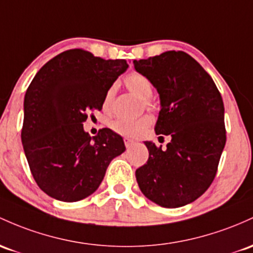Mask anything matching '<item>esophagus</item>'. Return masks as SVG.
<instances>
[{
  "label": "esophagus",
  "mask_w": 253,
  "mask_h": 253,
  "mask_svg": "<svg viewBox=\"0 0 253 253\" xmlns=\"http://www.w3.org/2000/svg\"><path fill=\"white\" fill-rule=\"evenodd\" d=\"M125 145H126V148L127 149H129V148H132L133 145H134V143L135 141L134 140H132V139H129V138H125Z\"/></svg>",
  "instance_id": "esophagus-1"
}]
</instances>
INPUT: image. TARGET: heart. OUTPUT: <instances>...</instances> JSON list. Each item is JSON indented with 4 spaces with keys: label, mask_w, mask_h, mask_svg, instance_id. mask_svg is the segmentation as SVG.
Here are the masks:
<instances>
[{
    "label": "heart",
    "mask_w": 253,
    "mask_h": 253,
    "mask_svg": "<svg viewBox=\"0 0 253 253\" xmlns=\"http://www.w3.org/2000/svg\"><path fill=\"white\" fill-rule=\"evenodd\" d=\"M125 84L127 88L138 96L139 98L149 99L152 96V84L151 82L145 76L140 73H132L125 79ZM114 95V86L108 88L105 92L103 99V107L104 109H108L110 107V102H112ZM151 124V119L149 116H141L138 119H125V118H115L114 120L110 121L109 126L114 132L119 133V134L126 135V137H138V135L143 134L145 129L148 128Z\"/></svg>",
    "instance_id": "b5f03b06"
}]
</instances>
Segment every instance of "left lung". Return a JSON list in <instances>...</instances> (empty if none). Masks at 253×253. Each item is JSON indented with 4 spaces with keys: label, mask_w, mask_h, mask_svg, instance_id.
Here are the masks:
<instances>
[{
    "label": "left lung",
    "mask_w": 253,
    "mask_h": 253,
    "mask_svg": "<svg viewBox=\"0 0 253 253\" xmlns=\"http://www.w3.org/2000/svg\"><path fill=\"white\" fill-rule=\"evenodd\" d=\"M133 65L160 95L155 132L171 138L166 149L144 141L149 160L135 170L138 186L161 207H184L209 188L217 171L226 144L221 93L212 78L184 51H166Z\"/></svg>",
    "instance_id": "1"
}]
</instances>
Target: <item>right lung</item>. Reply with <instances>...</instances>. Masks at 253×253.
I'll return each mask as SVG.
<instances>
[{
	"mask_svg": "<svg viewBox=\"0 0 253 253\" xmlns=\"http://www.w3.org/2000/svg\"><path fill=\"white\" fill-rule=\"evenodd\" d=\"M127 68L126 60L72 49L33 78L25 93L21 141L36 182L51 198L78 202L92 194L113 158L126 150L112 129L91 138L83 122L102 109L105 92Z\"/></svg>",
	"mask_w": 253,
	"mask_h": 253,
	"instance_id": "obj_1",
	"label": "right lung"
}]
</instances>
